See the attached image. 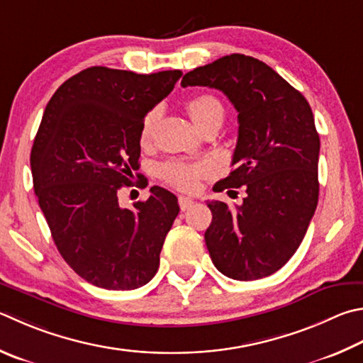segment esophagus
<instances>
[{"label": "esophagus", "mask_w": 363, "mask_h": 363, "mask_svg": "<svg viewBox=\"0 0 363 363\" xmlns=\"http://www.w3.org/2000/svg\"><path fill=\"white\" fill-rule=\"evenodd\" d=\"M194 203H195V201H194L192 199H189V196H179V208H181L182 211L192 208Z\"/></svg>", "instance_id": "1"}]
</instances>
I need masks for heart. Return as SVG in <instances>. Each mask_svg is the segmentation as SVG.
<instances>
[{
	"label": "heart",
	"mask_w": 363,
	"mask_h": 363,
	"mask_svg": "<svg viewBox=\"0 0 363 363\" xmlns=\"http://www.w3.org/2000/svg\"><path fill=\"white\" fill-rule=\"evenodd\" d=\"M189 116L192 117L194 123L203 130L209 123H222L223 121V106L222 103L213 95H196L187 101ZM160 118V109L155 108L144 117L140 141L143 146H147L152 141L154 131ZM159 174L162 179L179 190L194 192L199 189L201 177L211 174V168L206 163H187L181 160H169L163 163Z\"/></svg>",
	"instance_id": "1"
}]
</instances>
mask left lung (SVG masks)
<instances>
[{
	"mask_svg": "<svg viewBox=\"0 0 363 363\" xmlns=\"http://www.w3.org/2000/svg\"><path fill=\"white\" fill-rule=\"evenodd\" d=\"M181 85L220 90L238 111L233 169L216 190L245 186L247 195L235 209L208 201L211 260L232 279L267 278L298 249L318 206L320 141L311 106L273 68L242 54L195 68Z\"/></svg>",
	"mask_w": 363,
	"mask_h": 363,
	"instance_id": "8db88e82",
	"label": "left lung"
}]
</instances>
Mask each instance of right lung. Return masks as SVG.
<instances>
[{
  "instance_id": "right-lung-1",
  "label": "right lung",
  "mask_w": 363,
  "mask_h": 363,
  "mask_svg": "<svg viewBox=\"0 0 363 363\" xmlns=\"http://www.w3.org/2000/svg\"><path fill=\"white\" fill-rule=\"evenodd\" d=\"M181 76L91 67L63 82L45 106L30 157L35 194L58 252L96 287L133 291L159 269L179 214L176 195L154 186L127 209L117 192L140 168L144 117Z\"/></svg>"
}]
</instances>
